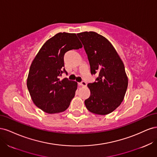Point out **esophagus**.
<instances>
[{"label":"esophagus","instance_id":"34e87169","mask_svg":"<svg viewBox=\"0 0 157 157\" xmlns=\"http://www.w3.org/2000/svg\"><path fill=\"white\" fill-rule=\"evenodd\" d=\"M78 84L80 85V86H86L87 83H86V82H85V81H82V82H79Z\"/></svg>","mask_w":157,"mask_h":157}]
</instances>
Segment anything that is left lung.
Here are the masks:
<instances>
[{
  "label": "left lung",
  "mask_w": 157,
  "mask_h": 157,
  "mask_svg": "<svg viewBox=\"0 0 157 157\" xmlns=\"http://www.w3.org/2000/svg\"><path fill=\"white\" fill-rule=\"evenodd\" d=\"M77 36L88 56L92 75L99 74L96 82L88 84L90 96L85 105L91 113L107 115L121 105L125 96L128 82L124 63L105 37L93 31Z\"/></svg>",
  "instance_id": "left-lung-1"
}]
</instances>
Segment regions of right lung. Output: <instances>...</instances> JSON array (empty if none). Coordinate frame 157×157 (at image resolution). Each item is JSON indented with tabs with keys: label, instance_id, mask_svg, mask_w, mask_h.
<instances>
[{
	"label": "right lung",
	"instance_id": "obj_1",
	"mask_svg": "<svg viewBox=\"0 0 157 157\" xmlns=\"http://www.w3.org/2000/svg\"><path fill=\"white\" fill-rule=\"evenodd\" d=\"M82 45L75 33H59L41 47L33 59L27 80V86L35 105L43 111L58 113L67 109L77 89V82L59 76L67 73L63 57L71 50Z\"/></svg>",
	"mask_w": 157,
	"mask_h": 157
}]
</instances>
